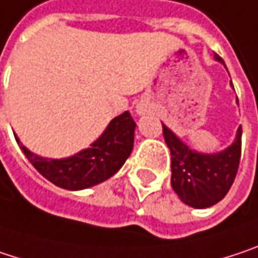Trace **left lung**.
I'll list each match as a JSON object with an SVG mask.
<instances>
[{
	"instance_id": "1",
	"label": "left lung",
	"mask_w": 258,
	"mask_h": 258,
	"mask_svg": "<svg viewBox=\"0 0 258 258\" xmlns=\"http://www.w3.org/2000/svg\"><path fill=\"white\" fill-rule=\"evenodd\" d=\"M218 62L223 59L215 54ZM224 63V62H223ZM163 126V137L171 150V184L179 199L193 208H210L218 204L230 190L241 160L242 127L235 143L215 154L191 150L177 135Z\"/></svg>"
}]
</instances>
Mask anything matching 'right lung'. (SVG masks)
Wrapping results in <instances>:
<instances>
[{
    "mask_svg": "<svg viewBox=\"0 0 258 258\" xmlns=\"http://www.w3.org/2000/svg\"><path fill=\"white\" fill-rule=\"evenodd\" d=\"M137 123L129 111L117 115L104 134L86 150L67 159H46L31 153L19 143L32 166L57 187L67 190H83L96 185L123 166L134 148V132Z\"/></svg>",
    "mask_w": 258,
    "mask_h": 258,
    "instance_id": "right-lung-1",
    "label": "right lung"
}]
</instances>
